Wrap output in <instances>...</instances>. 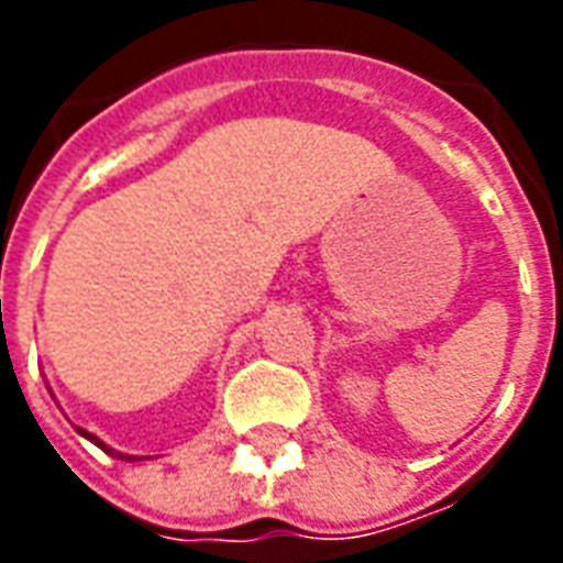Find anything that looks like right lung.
I'll return each mask as SVG.
<instances>
[{
    "label": "right lung",
    "mask_w": 563,
    "mask_h": 563,
    "mask_svg": "<svg viewBox=\"0 0 563 563\" xmlns=\"http://www.w3.org/2000/svg\"><path fill=\"white\" fill-rule=\"evenodd\" d=\"M78 429V435H84L87 438V441H92V444H99L101 450H104V453H110V455H117V459H122V462H136V455H128V453H117V450H113V446H108L104 444V441H99V438L92 435V432H87V429H81V427H75Z\"/></svg>",
    "instance_id": "obj_1"
}]
</instances>
